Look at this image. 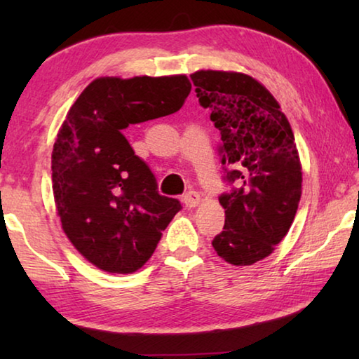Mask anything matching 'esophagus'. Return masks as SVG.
<instances>
[{
  "mask_svg": "<svg viewBox=\"0 0 359 359\" xmlns=\"http://www.w3.org/2000/svg\"><path fill=\"white\" fill-rule=\"evenodd\" d=\"M182 201H184L185 208L191 209V208H196V205L199 204V201H201V196H199L198 191H188L184 194Z\"/></svg>",
  "mask_w": 359,
  "mask_h": 359,
  "instance_id": "esophagus-1",
  "label": "esophagus"
}]
</instances>
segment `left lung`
<instances>
[{
  "label": "left lung",
  "instance_id": "left-lung-1",
  "mask_svg": "<svg viewBox=\"0 0 359 359\" xmlns=\"http://www.w3.org/2000/svg\"><path fill=\"white\" fill-rule=\"evenodd\" d=\"M199 104L220 131L224 226L212 245L234 266H250L287 236L301 199V161L290 121L264 85L242 72L196 71Z\"/></svg>",
  "mask_w": 359,
  "mask_h": 359
}]
</instances>
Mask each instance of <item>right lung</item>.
<instances>
[{
    "label": "right lung",
    "instance_id": "right-lung-1",
    "mask_svg": "<svg viewBox=\"0 0 359 359\" xmlns=\"http://www.w3.org/2000/svg\"><path fill=\"white\" fill-rule=\"evenodd\" d=\"M190 90L184 74L100 77L66 115L52 151L53 198L71 244L102 271L142 267L182 209L158 193L123 130L177 112Z\"/></svg>",
    "mask_w": 359,
    "mask_h": 359
}]
</instances>
